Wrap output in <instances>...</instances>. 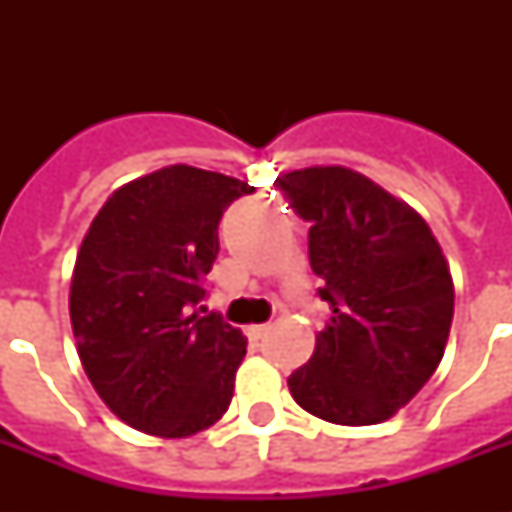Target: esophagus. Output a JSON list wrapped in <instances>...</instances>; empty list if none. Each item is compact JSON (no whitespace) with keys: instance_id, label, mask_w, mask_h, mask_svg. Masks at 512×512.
<instances>
[{"instance_id":"esophagus-1","label":"esophagus","mask_w":512,"mask_h":512,"mask_svg":"<svg viewBox=\"0 0 512 512\" xmlns=\"http://www.w3.org/2000/svg\"><path fill=\"white\" fill-rule=\"evenodd\" d=\"M265 332H268V327H265V324H252V327H247V337H249V340H252V342L263 340Z\"/></svg>"}]
</instances>
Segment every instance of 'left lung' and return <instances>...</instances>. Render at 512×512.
Wrapping results in <instances>:
<instances>
[{"mask_svg":"<svg viewBox=\"0 0 512 512\" xmlns=\"http://www.w3.org/2000/svg\"><path fill=\"white\" fill-rule=\"evenodd\" d=\"M289 207L311 223L308 257L329 303L311 361L289 393L335 425H377L412 401L444 356L454 284L428 223L348 167L276 177Z\"/></svg>","mask_w":512,"mask_h":512,"instance_id":"left-lung-1","label":"left lung"}]
</instances>
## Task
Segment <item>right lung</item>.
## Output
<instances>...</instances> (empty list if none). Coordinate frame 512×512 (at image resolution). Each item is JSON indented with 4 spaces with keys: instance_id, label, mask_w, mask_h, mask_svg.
Listing matches in <instances>:
<instances>
[{
    "instance_id": "1",
    "label": "right lung",
    "mask_w": 512,
    "mask_h": 512,
    "mask_svg": "<svg viewBox=\"0 0 512 512\" xmlns=\"http://www.w3.org/2000/svg\"><path fill=\"white\" fill-rule=\"evenodd\" d=\"M252 191L172 164L116 188L92 220L68 311L92 388L130 428L185 438L228 412L247 337L201 300L220 217Z\"/></svg>"
}]
</instances>
